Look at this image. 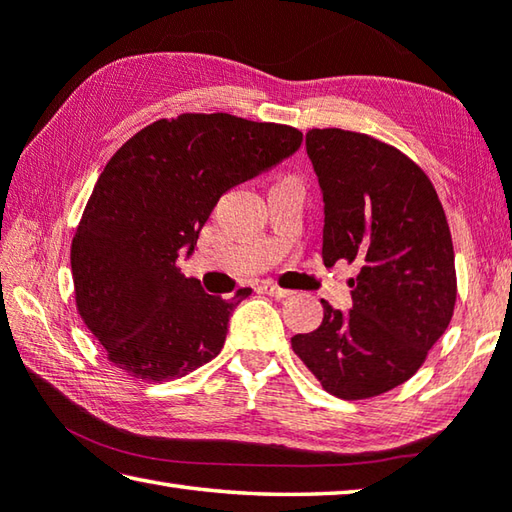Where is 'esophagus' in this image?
Here are the masks:
<instances>
[{"label":"esophagus","instance_id":"34e87169","mask_svg":"<svg viewBox=\"0 0 512 512\" xmlns=\"http://www.w3.org/2000/svg\"><path fill=\"white\" fill-rule=\"evenodd\" d=\"M264 290H266V293H268L270 297H275V299H286V297L293 295V290H286V288L277 286V284H273V282H266V284H264Z\"/></svg>","mask_w":512,"mask_h":512}]
</instances>
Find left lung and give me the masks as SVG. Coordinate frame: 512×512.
Instances as JSON below:
<instances>
[{
    "label": "left lung",
    "instance_id": "1",
    "mask_svg": "<svg viewBox=\"0 0 512 512\" xmlns=\"http://www.w3.org/2000/svg\"><path fill=\"white\" fill-rule=\"evenodd\" d=\"M306 153L324 193L326 266L357 264L353 308L322 299L313 333L290 339L326 393L368 399L404 384L455 310V253L444 206L413 159L379 139L313 128Z\"/></svg>",
    "mask_w": 512,
    "mask_h": 512
}]
</instances>
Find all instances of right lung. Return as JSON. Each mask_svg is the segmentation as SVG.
Listing matches in <instances>:
<instances>
[{"instance_id":"right-lung-1","label":"right lung","mask_w":512,"mask_h":512,"mask_svg":"<svg viewBox=\"0 0 512 512\" xmlns=\"http://www.w3.org/2000/svg\"><path fill=\"white\" fill-rule=\"evenodd\" d=\"M293 126L228 113L157 119L110 157L70 246L75 304L108 362L170 382L219 355L235 297L208 295L179 259L226 190L302 146Z\"/></svg>"}]
</instances>
